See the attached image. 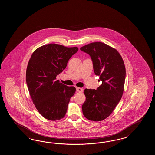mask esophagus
I'll return each instance as SVG.
<instances>
[{
	"label": "esophagus",
	"mask_w": 155,
	"mask_h": 155,
	"mask_svg": "<svg viewBox=\"0 0 155 155\" xmlns=\"http://www.w3.org/2000/svg\"><path fill=\"white\" fill-rule=\"evenodd\" d=\"M76 90L78 92H82V91H83V89H82V88H80V87H76Z\"/></svg>",
	"instance_id": "34e87169"
}]
</instances>
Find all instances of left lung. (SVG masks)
<instances>
[{
    "label": "left lung",
    "mask_w": 155,
    "mask_h": 155,
    "mask_svg": "<svg viewBox=\"0 0 155 155\" xmlns=\"http://www.w3.org/2000/svg\"><path fill=\"white\" fill-rule=\"evenodd\" d=\"M80 50L90 56L95 74L102 81L96 90L85 89L83 115L89 120L100 121L110 115L122 97L125 66L119 52L104 43H90Z\"/></svg>",
    "instance_id": "left-lung-1"
}]
</instances>
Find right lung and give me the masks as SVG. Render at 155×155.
Listing matches in <instances>:
<instances>
[{
	"label": "right lung",
	"mask_w": 155,
	"mask_h": 155,
	"mask_svg": "<svg viewBox=\"0 0 155 155\" xmlns=\"http://www.w3.org/2000/svg\"><path fill=\"white\" fill-rule=\"evenodd\" d=\"M78 51V47L49 44L36 49L31 56L26 69V84L33 104L45 119L56 121L65 116L76 89L60 82L56 76Z\"/></svg>",
	"instance_id": "right-lung-1"
}]
</instances>
